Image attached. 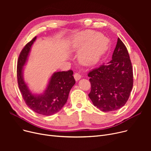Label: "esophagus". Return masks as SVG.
<instances>
[{
  "instance_id": "34e87169",
  "label": "esophagus",
  "mask_w": 151,
  "mask_h": 151,
  "mask_svg": "<svg viewBox=\"0 0 151 151\" xmlns=\"http://www.w3.org/2000/svg\"><path fill=\"white\" fill-rule=\"evenodd\" d=\"M74 78H75L76 81H78V80H80V79L81 78V76L80 74H79L78 73H75L74 74Z\"/></svg>"
}]
</instances>
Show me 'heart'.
<instances>
[{
	"label": "heart",
	"mask_w": 151,
	"mask_h": 151,
	"mask_svg": "<svg viewBox=\"0 0 151 151\" xmlns=\"http://www.w3.org/2000/svg\"><path fill=\"white\" fill-rule=\"evenodd\" d=\"M108 39L105 35L86 30L75 36L71 46L75 50H80L78 59L82 64L92 65L100 60L108 49Z\"/></svg>",
	"instance_id": "b5f03b06"
}]
</instances>
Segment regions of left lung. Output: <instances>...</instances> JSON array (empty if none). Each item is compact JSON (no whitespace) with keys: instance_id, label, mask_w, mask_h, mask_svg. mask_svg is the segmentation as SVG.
<instances>
[{"instance_id":"left-lung-1","label":"left lung","mask_w":151,"mask_h":151,"mask_svg":"<svg viewBox=\"0 0 151 151\" xmlns=\"http://www.w3.org/2000/svg\"><path fill=\"white\" fill-rule=\"evenodd\" d=\"M88 76L91 84L89 97L95 106L109 112L126 104L133 88V69L127 49L119 38L112 59L91 71Z\"/></svg>"}]
</instances>
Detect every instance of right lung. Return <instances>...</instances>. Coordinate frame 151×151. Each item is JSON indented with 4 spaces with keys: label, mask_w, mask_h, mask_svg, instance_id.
Wrapping results in <instances>:
<instances>
[{
    "label": "right lung",
    "mask_w": 151,
    "mask_h": 151,
    "mask_svg": "<svg viewBox=\"0 0 151 151\" xmlns=\"http://www.w3.org/2000/svg\"><path fill=\"white\" fill-rule=\"evenodd\" d=\"M35 37L26 45L18 58L17 78L19 90L26 105L35 113L51 116L59 112L67 101L69 92L75 84L72 70L58 71L51 76L44 93L33 94L24 81L23 67L27 60L32 45L35 41Z\"/></svg>",
    "instance_id": "obj_1"
}]
</instances>
